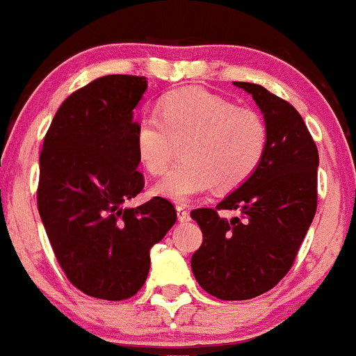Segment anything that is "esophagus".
Listing matches in <instances>:
<instances>
[{
  "mask_svg": "<svg viewBox=\"0 0 356 356\" xmlns=\"http://www.w3.org/2000/svg\"><path fill=\"white\" fill-rule=\"evenodd\" d=\"M176 215H178V220H180V222H188V220H191V213H188L184 206H178V208H176Z\"/></svg>",
  "mask_w": 356,
  "mask_h": 356,
  "instance_id": "34e87169",
  "label": "esophagus"
}]
</instances>
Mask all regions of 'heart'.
Masks as SVG:
<instances>
[{"instance_id": "b5f03b06", "label": "heart", "mask_w": 356, "mask_h": 356, "mask_svg": "<svg viewBox=\"0 0 356 356\" xmlns=\"http://www.w3.org/2000/svg\"><path fill=\"white\" fill-rule=\"evenodd\" d=\"M267 125L259 111L202 87L165 94L157 115L145 113L134 124V155L147 172L164 175L184 143L181 162L154 192L172 202L192 201L213 185L234 191L255 175L267 150Z\"/></svg>"}]
</instances>
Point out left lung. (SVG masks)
I'll list each match as a JSON object with an SVG mask.
<instances>
[{"mask_svg":"<svg viewBox=\"0 0 356 356\" xmlns=\"http://www.w3.org/2000/svg\"><path fill=\"white\" fill-rule=\"evenodd\" d=\"M252 94L267 125L262 164L216 208L191 213L202 231L192 255L199 285L222 300H246L276 286L293 266L316 213L318 148L299 111L262 86L234 82ZM220 209H239L227 220Z\"/></svg>","mask_w":356,"mask_h":356,"instance_id":"1","label":"left lung"}]
</instances>
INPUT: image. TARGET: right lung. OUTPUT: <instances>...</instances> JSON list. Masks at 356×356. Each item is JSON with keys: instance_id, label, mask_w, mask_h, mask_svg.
Listing matches in <instances>:
<instances>
[{"instance_id": "add662e5", "label": "right lung", "mask_w": 356, "mask_h": 356, "mask_svg": "<svg viewBox=\"0 0 356 356\" xmlns=\"http://www.w3.org/2000/svg\"><path fill=\"white\" fill-rule=\"evenodd\" d=\"M145 90V76H101L66 97L43 140L40 216L67 280L96 299L133 297L147 282L150 248L176 222L164 197L122 206L145 187L131 143Z\"/></svg>"}]
</instances>
